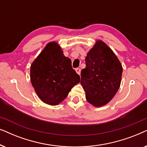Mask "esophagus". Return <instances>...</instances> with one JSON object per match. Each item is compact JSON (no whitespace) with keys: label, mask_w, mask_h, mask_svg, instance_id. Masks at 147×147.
Returning a JSON list of instances; mask_svg holds the SVG:
<instances>
[{"label":"esophagus","mask_w":147,"mask_h":147,"mask_svg":"<svg viewBox=\"0 0 147 147\" xmlns=\"http://www.w3.org/2000/svg\"><path fill=\"white\" fill-rule=\"evenodd\" d=\"M76 72H77V74H78V75H80V74H81V69H80V68H76Z\"/></svg>","instance_id":"esophagus-1"}]
</instances>
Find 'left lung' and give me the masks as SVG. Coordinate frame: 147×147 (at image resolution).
<instances>
[{
	"mask_svg": "<svg viewBox=\"0 0 147 147\" xmlns=\"http://www.w3.org/2000/svg\"><path fill=\"white\" fill-rule=\"evenodd\" d=\"M122 74L121 63L112 50L98 40L86 57L81 82L87 101L96 107L108 104L118 92Z\"/></svg>",
	"mask_w": 147,
	"mask_h": 147,
	"instance_id": "left-lung-1",
	"label": "left lung"
}]
</instances>
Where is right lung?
<instances>
[{
	"label": "right lung",
	"mask_w": 147,
	"mask_h": 147,
	"mask_svg": "<svg viewBox=\"0 0 147 147\" xmlns=\"http://www.w3.org/2000/svg\"><path fill=\"white\" fill-rule=\"evenodd\" d=\"M31 82L37 96L45 104L55 106L65 99L80 82L71 61L63 55L57 42H50L34 60L30 69Z\"/></svg>",
	"instance_id": "right-lung-1"
}]
</instances>
